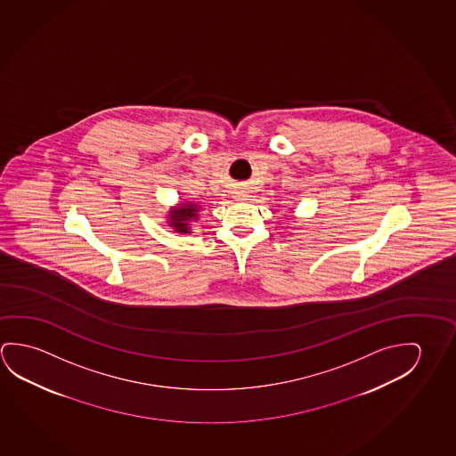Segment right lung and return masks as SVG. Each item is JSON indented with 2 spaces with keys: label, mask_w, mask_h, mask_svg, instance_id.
I'll return each mask as SVG.
<instances>
[{
  "label": "right lung",
  "mask_w": 456,
  "mask_h": 456,
  "mask_svg": "<svg viewBox=\"0 0 456 456\" xmlns=\"http://www.w3.org/2000/svg\"><path fill=\"white\" fill-rule=\"evenodd\" d=\"M201 212V206L193 201H183L167 210V224L171 226L174 232L179 234H190L191 224L198 222Z\"/></svg>",
  "instance_id": "1"
}]
</instances>
